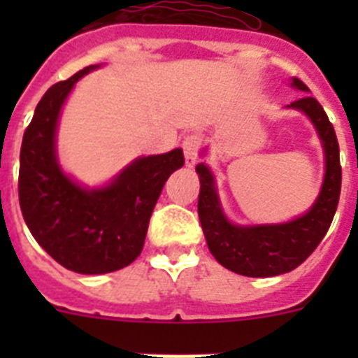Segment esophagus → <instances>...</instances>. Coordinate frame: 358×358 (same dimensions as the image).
Segmentation results:
<instances>
[{
  "label": "esophagus",
  "mask_w": 358,
  "mask_h": 358,
  "mask_svg": "<svg viewBox=\"0 0 358 358\" xmlns=\"http://www.w3.org/2000/svg\"><path fill=\"white\" fill-rule=\"evenodd\" d=\"M199 148H201V138L197 134L186 136L182 141V150H185V159L188 169H194L199 157Z\"/></svg>",
  "instance_id": "esophagus-1"
}]
</instances>
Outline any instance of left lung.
<instances>
[{
	"mask_svg": "<svg viewBox=\"0 0 358 358\" xmlns=\"http://www.w3.org/2000/svg\"><path fill=\"white\" fill-rule=\"evenodd\" d=\"M294 90L308 93V87L294 77ZM314 123L324 152V177L315 202L299 217L281 224L240 226L226 217L217 192V181L206 163L195 166L201 181L199 218L210 252L222 267L249 278H271L290 273L319 245L334 220L341 195L339 143L321 103L310 94L287 106Z\"/></svg>",
	"mask_w": 358,
	"mask_h": 358,
	"instance_id": "left-lung-1",
	"label": "left lung"
}]
</instances>
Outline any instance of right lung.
Here are the masks:
<instances>
[{
  "instance_id": "right-lung-1",
  "label": "right lung",
  "mask_w": 358,
  "mask_h": 358,
  "mask_svg": "<svg viewBox=\"0 0 358 358\" xmlns=\"http://www.w3.org/2000/svg\"><path fill=\"white\" fill-rule=\"evenodd\" d=\"M87 66L52 85L37 103L19 156V206L31 236L62 267L78 274H106L140 256L148 220L164 182L185 164L181 148L138 157L107 185L82 186L57 157L62 106Z\"/></svg>"
}]
</instances>
